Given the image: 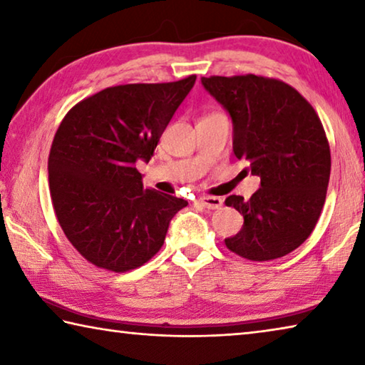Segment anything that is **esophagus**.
Here are the masks:
<instances>
[{"mask_svg":"<svg viewBox=\"0 0 365 365\" xmlns=\"http://www.w3.org/2000/svg\"><path fill=\"white\" fill-rule=\"evenodd\" d=\"M197 202L206 209H220L222 205H224V200L219 196H201Z\"/></svg>","mask_w":365,"mask_h":365,"instance_id":"34e87169","label":"esophagus"}]
</instances>
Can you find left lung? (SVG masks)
<instances>
[{
	"mask_svg": "<svg viewBox=\"0 0 365 365\" xmlns=\"http://www.w3.org/2000/svg\"><path fill=\"white\" fill-rule=\"evenodd\" d=\"M233 120V153L261 177L248 201L230 195L227 206L245 224L225 246L248 261L287 256L306 242L322 212L330 180L329 140L316 109L292 85L255 76L201 78Z\"/></svg>",
	"mask_w": 365,
	"mask_h": 365,
	"instance_id": "obj_1",
	"label": "left lung"
}]
</instances>
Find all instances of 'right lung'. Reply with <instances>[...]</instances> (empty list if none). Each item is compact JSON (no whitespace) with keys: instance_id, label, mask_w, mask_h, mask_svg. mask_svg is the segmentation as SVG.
<instances>
[{"instance_id":"1","label":"right lung","mask_w":365,"mask_h":365,"mask_svg":"<svg viewBox=\"0 0 365 365\" xmlns=\"http://www.w3.org/2000/svg\"><path fill=\"white\" fill-rule=\"evenodd\" d=\"M196 76L104 88L64 115L48 158L54 214L71 245L96 267L122 274L163 248L169 222L188 205L143 190L150 160Z\"/></svg>"}]
</instances>
